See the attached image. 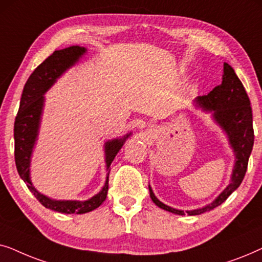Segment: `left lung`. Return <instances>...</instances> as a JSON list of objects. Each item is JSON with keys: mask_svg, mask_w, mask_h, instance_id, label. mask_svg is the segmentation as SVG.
Instances as JSON below:
<instances>
[{"mask_svg": "<svg viewBox=\"0 0 262 262\" xmlns=\"http://www.w3.org/2000/svg\"><path fill=\"white\" fill-rule=\"evenodd\" d=\"M224 73L222 83L214 87L207 95L198 96L195 103L202 107L204 111L212 112V117L216 123L228 135L229 143L235 152V166L231 174V182L227 188L209 205L202 209L186 211L189 216L204 213L206 211L213 210L224 203L229 195L241 185L245 178L248 160L252 152L254 144V130H253V113L250 101L242 82L237 75L228 63H224ZM150 198L161 209L169 211L175 214H185L182 210H177L173 207L161 203L154 194L151 187L149 186Z\"/></svg>", "mask_w": 262, "mask_h": 262, "instance_id": "left-lung-1", "label": "left lung"}]
</instances>
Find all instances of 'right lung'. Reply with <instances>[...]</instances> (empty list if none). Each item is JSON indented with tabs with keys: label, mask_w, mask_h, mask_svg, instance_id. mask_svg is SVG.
<instances>
[{
	"label": "right lung",
	"mask_w": 262,
	"mask_h": 262,
	"mask_svg": "<svg viewBox=\"0 0 262 262\" xmlns=\"http://www.w3.org/2000/svg\"><path fill=\"white\" fill-rule=\"evenodd\" d=\"M87 51L81 46H70V48L55 51L49 56L40 66L35 68L25 84L23 95L20 100L19 112L15 117L14 123V141H15V164L20 178L26 182L27 187L33 193L39 203L46 209L57 211L60 213H87L95 210L105 202L108 191V175L107 173L106 182L98 194L92 196L84 202L77 200H55L50 199L41 193H39L32 185L30 178L31 156L33 152L34 143L37 141L39 124L44 107V94L51 88L60 75L67 69L73 67L80 59V57ZM131 135L127 134L124 138H117L105 143V156L107 170L119 151L121 146Z\"/></svg>",
	"instance_id": "right-lung-1"
}]
</instances>
